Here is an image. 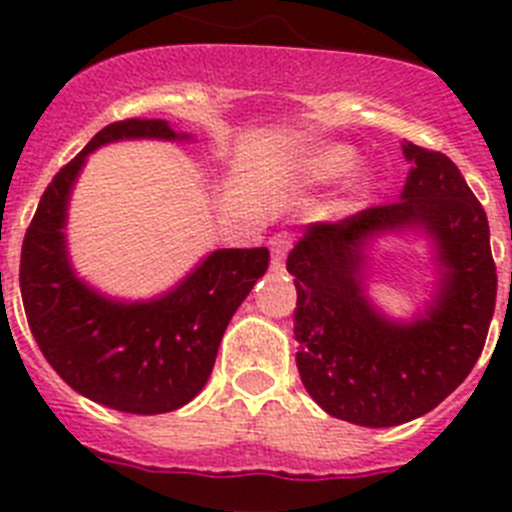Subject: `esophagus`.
Returning <instances> with one entry per match:
<instances>
[{"label": "esophagus", "instance_id": "obj_1", "mask_svg": "<svg viewBox=\"0 0 512 512\" xmlns=\"http://www.w3.org/2000/svg\"><path fill=\"white\" fill-rule=\"evenodd\" d=\"M269 248H271V269L284 271V261H287V253L289 248H292V235L287 233L271 235Z\"/></svg>", "mask_w": 512, "mask_h": 512}]
</instances>
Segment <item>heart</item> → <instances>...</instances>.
Returning <instances> with one entry per match:
<instances>
[{"label": "heart", "instance_id": "1", "mask_svg": "<svg viewBox=\"0 0 512 512\" xmlns=\"http://www.w3.org/2000/svg\"><path fill=\"white\" fill-rule=\"evenodd\" d=\"M356 161H359V156L351 146H325L307 158L305 174L312 182H333V179L354 169Z\"/></svg>", "mask_w": 512, "mask_h": 512}]
</instances>
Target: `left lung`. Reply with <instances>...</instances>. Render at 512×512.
<instances>
[{
	"label": "left lung",
	"instance_id": "left-lung-1",
	"mask_svg": "<svg viewBox=\"0 0 512 512\" xmlns=\"http://www.w3.org/2000/svg\"><path fill=\"white\" fill-rule=\"evenodd\" d=\"M402 153L400 200L307 225L287 259L302 384L325 413L366 428L408 423L446 400L485 348L497 297L490 225L461 171L415 143ZM408 227L434 241L442 282L423 316L395 324L365 297V243Z\"/></svg>",
	"mask_w": 512,
	"mask_h": 512
}]
</instances>
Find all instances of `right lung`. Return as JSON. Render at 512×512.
<instances>
[{"instance_id":"add662e5","label":"right lung","mask_w":512,"mask_h":512,"mask_svg":"<svg viewBox=\"0 0 512 512\" xmlns=\"http://www.w3.org/2000/svg\"><path fill=\"white\" fill-rule=\"evenodd\" d=\"M187 140L166 120L112 122L45 187L20 256L27 325L71 390L120 413L158 415L187 405L207 384L233 312L269 269V248H220L171 292L120 302L81 282L66 253V210L76 176L104 143Z\"/></svg>"}]
</instances>
